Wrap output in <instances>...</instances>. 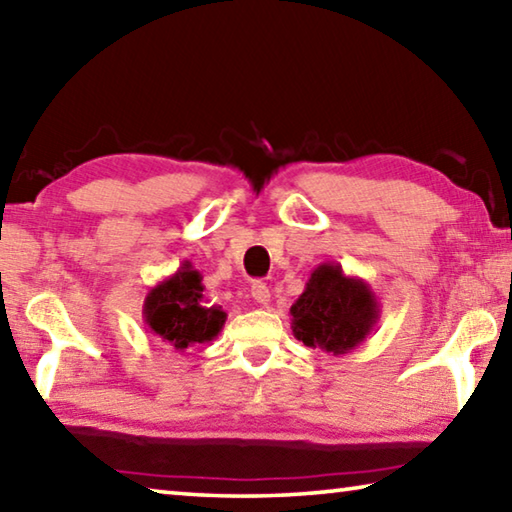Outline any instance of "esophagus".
Here are the masks:
<instances>
[{
	"label": "esophagus",
	"mask_w": 512,
	"mask_h": 512,
	"mask_svg": "<svg viewBox=\"0 0 512 512\" xmlns=\"http://www.w3.org/2000/svg\"><path fill=\"white\" fill-rule=\"evenodd\" d=\"M250 296H253L257 305H268V302H271V291H268L264 282H255L253 287H250Z\"/></svg>",
	"instance_id": "obj_1"
}]
</instances>
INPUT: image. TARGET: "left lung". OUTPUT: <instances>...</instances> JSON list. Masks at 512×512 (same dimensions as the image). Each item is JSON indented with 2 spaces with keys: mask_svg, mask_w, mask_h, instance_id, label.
<instances>
[{
  "mask_svg": "<svg viewBox=\"0 0 512 512\" xmlns=\"http://www.w3.org/2000/svg\"><path fill=\"white\" fill-rule=\"evenodd\" d=\"M379 300L368 282L325 262L311 271L305 291L291 307L293 336L307 348L348 354L368 339L379 320Z\"/></svg>",
  "mask_w": 512,
  "mask_h": 512,
  "instance_id": "8db88e82",
  "label": "left lung"
}]
</instances>
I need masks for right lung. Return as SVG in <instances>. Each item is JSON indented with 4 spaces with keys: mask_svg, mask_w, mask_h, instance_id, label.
Instances as JSON below:
<instances>
[{
    "mask_svg": "<svg viewBox=\"0 0 512 512\" xmlns=\"http://www.w3.org/2000/svg\"><path fill=\"white\" fill-rule=\"evenodd\" d=\"M203 289V275L185 259L176 273L146 293L142 307L146 329L176 352L214 341L228 314L219 305H207Z\"/></svg>",
    "mask_w": 512,
    "mask_h": 512,
    "instance_id": "right-lung-1",
    "label": "right lung"
}]
</instances>
